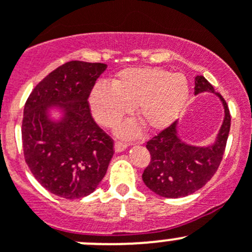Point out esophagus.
<instances>
[{
	"label": "esophagus",
	"mask_w": 252,
	"mask_h": 252,
	"mask_svg": "<svg viewBox=\"0 0 252 252\" xmlns=\"http://www.w3.org/2000/svg\"><path fill=\"white\" fill-rule=\"evenodd\" d=\"M126 147H128V145H126V143L117 142L114 144V150H115V153H122L126 149Z\"/></svg>",
	"instance_id": "1"
}]
</instances>
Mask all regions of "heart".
I'll return each mask as SVG.
<instances>
[{
    "label": "heart",
    "mask_w": 252,
    "mask_h": 252,
    "mask_svg": "<svg viewBox=\"0 0 252 252\" xmlns=\"http://www.w3.org/2000/svg\"><path fill=\"white\" fill-rule=\"evenodd\" d=\"M189 95V86L180 73L161 68H126L112 79V87L98 84L91 93L94 118L104 126L118 123L134 107V114L149 130H163L180 115ZM134 122L119 126L118 134L137 135Z\"/></svg>",
    "instance_id": "1"
}]
</instances>
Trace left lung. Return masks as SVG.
<instances>
[{
  "label": "left lung",
  "instance_id": "obj_1",
  "mask_svg": "<svg viewBox=\"0 0 252 252\" xmlns=\"http://www.w3.org/2000/svg\"><path fill=\"white\" fill-rule=\"evenodd\" d=\"M195 94L215 93L222 102L225 117L215 142L208 147H194L183 142L178 135V123L161 130L147 143L150 163L143 173V182L155 194L164 197H183L201 189L213 178L221 163L229 137V107L221 94L203 76L195 77Z\"/></svg>",
  "mask_w": 252,
  "mask_h": 252
}]
</instances>
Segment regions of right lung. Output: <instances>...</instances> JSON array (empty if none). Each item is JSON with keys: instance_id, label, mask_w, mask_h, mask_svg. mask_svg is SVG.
I'll list each match as a JSON object with an SVG mask.
<instances>
[{"instance_id": "1", "label": "right lung", "mask_w": 252, "mask_h": 252, "mask_svg": "<svg viewBox=\"0 0 252 252\" xmlns=\"http://www.w3.org/2000/svg\"><path fill=\"white\" fill-rule=\"evenodd\" d=\"M104 63L70 61L42 79L25 104L22 144L25 160L49 192L79 199L97 189L114 154L113 139L94 122L88 97ZM63 112L60 121L49 109Z\"/></svg>"}]
</instances>
